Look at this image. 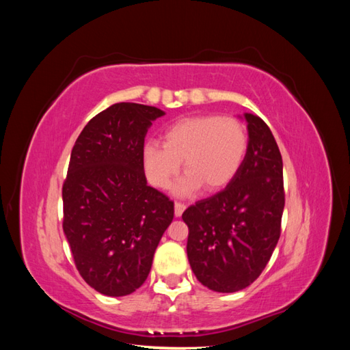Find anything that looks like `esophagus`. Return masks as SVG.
Here are the masks:
<instances>
[{
    "label": "esophagus",
    "instance_id": "1",
    "mask_svg": "<svg viewBox=\"0 0 350 350\" xmlns=\"http://www.w3.org/2000/svg\"><path fill=\"white\" fill-rule=\"evenodd\" d=\"M184 210H185V204L179 203V201H175V216L181 217L183 213H184Z\"/></svg>",
    "mask_w": 350,
    "mask_h": 350
}]
</instances>
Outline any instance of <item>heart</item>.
<instances>
[{
  "mask_svg": "<svg viewBox=\"0 0 350 350\" xmlns=\"http://www.w3.org/2000/svg\"><path fill=\"white\" fill-rule=\"evenodd\" d=\"M247 150V129L234 116H188L167 126L163 144H144L143 167L147 181L166 189L184 161L188 174L176 188L179 194H193L201 185L216 191L235 178Z\"/></svg>",
  "mask_w": 350,
  "mask_h": 350,
  "instance_id": "heart-1",
  "label": "heart"
}]
</instances>
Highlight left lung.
Here are the masks:
<instances>
[{"label":"left lung","mask_w":350,"mask_h":350,"mask_svg":"<svg viewBox=\"0 0 350 350\" xmlns=\"http://www.w3.org/2000/svg\"><path fill=\"white\" fill-rule=\"evenodd\" d=\"M248 150L235 178L220 193L189 206L187 256L206 288L232 293L256 280L280 238L284 207L283 162L260 116L243 113Z\"/></svg>","instance_id":"1"}]
</instances>
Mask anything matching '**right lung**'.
Instances as JSON below:
<instances>
[{
	"instance_id": "add662e5",
	"label": "right lung",
	"mask_w": 350,
	"mask_h": 350,
	"mask_svg": "<svg viewBox=\"0 0 350 350\" xmlns=\"http://www.w3.org/2000/svg\"><path fill=\"white\" fill-rule=\"evenodd\" d=\"M165 112L121 102L99 112L76 140L62 185L64 229L74 262L107 296L139 289L174 219V201L147 185V130Z\"/></svg>"
}]
</instances>
